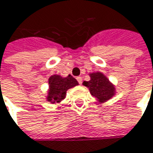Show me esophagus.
Masks as SVG:
<instances>
[{
  "label": "esophagus",
  "mask_w": 153,
  "mask_h": 153,
  "mask_svg": "<svg viewBox=\"0 0 153 153\" xmlns=\"http://www.w3.org/2000/svg\"><path fill=\"white\" fill-rule=\"evenodd\" d=\"M77 80H78V82H79V84H81L82 83V77L81 76H79L76 78Z\"/></svg>",
  "instance_id": "34e87169"
}]
</instances>
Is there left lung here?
<instances>
[{
  "label": "left lung",
  "instance_id": "left-lung-1",
  "mask_svg": "<svg viewBox=\"0 0 153 153\" xmlns=\"http://www.w3.org/2000/svg\"><path fill=\"white\" fill-rule=\"evenodd\" d=\"M90 80L84 81L83 85L89 88L91 94L100 102H104L115 94V87L102 73L90 74Z\"/></svg>",
  "mask_w": 153,
  "mask_h": 153
}]
</instances>
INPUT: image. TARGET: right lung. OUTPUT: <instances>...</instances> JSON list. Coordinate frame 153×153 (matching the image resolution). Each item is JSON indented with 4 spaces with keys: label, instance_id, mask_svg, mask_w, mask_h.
<instances>
[{
    "label": "right lung",
    "instance_id": "right-lung-1",
    "mask_svg": "<svg viewBox=\"0 0 153 153\" xmlns=\"http://www.w3.org/2000/svg\"><path fill=\"white\" fill-rule=\"evenodd\" d=\"M79 85L76 79L70 74L65 78L59 75H52L49 79V92L47 101L51 103L60 102L65 99L66 91Z\"/></svg>",
    "mask_w": 153,
    "mask_h": 153
}]
</instances>
